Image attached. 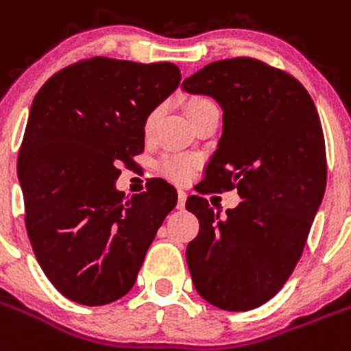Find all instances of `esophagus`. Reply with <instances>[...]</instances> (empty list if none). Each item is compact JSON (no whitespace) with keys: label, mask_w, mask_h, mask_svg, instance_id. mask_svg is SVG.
Listing matches in <instances>:
<instances>
[{"label":"esophagus","mask_w":351,"mask_h":351,"mask_svg":"<svg viewBox=\"0 0 351 351\" xmlns=\"http://www.w3.org/2000/svg\"><path fill=\"white\" fill-rule=\"evenodd\" d=\"M185 199H187V193H185V191H178V208L180 210L185 206Z\"/></svg>","instance_id":"esophagus-1"}]
</instances>
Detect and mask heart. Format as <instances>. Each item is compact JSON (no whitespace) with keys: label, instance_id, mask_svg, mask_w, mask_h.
Instances as JSON below:
<instances>
[{"label":"heart","instance_id":"obj_1","mask_svg":"<svg viewBox=\"0 0 351 351\" xmlns=\"http://www.w3.org/2000/svg\"><path fill=\"white\" fill-rule=\"evenodd\" d=\"M212 108H217L215 102H213L212 99H208V97L203 95L193 97L187 104V111L191 120H193L194 117H197L199 112ZM160 114H162V108H155L148 112V117L145 118L146 136H150V134L154 132L155 125H157ZM158 167H160V171H162L167 178L175 180V182H187V180H191V176H193L196 162H194V158L180 157V155H167V157H164L162 160H160Z\"/></svg>","mask_w":351,"mask_h":351}]
</instances>
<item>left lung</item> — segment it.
Instances as JSON below:
<instances>
[{
	"label": "left lung",
	"instance_id": "1",
	"mask_svg": "<svg viewBox=\"0 0 351 351\" xmlns=\"http://www.w3.org/2000/svg\"><path fill=\"white\" fill-rule=\"evenodd\" d=\"M222 108V136L199 193L237 189L224 217L189 196L199 233L187 245L197 293L224 311L268 302L297 267L327 185L315 102L293 75L254 58L208 63L182 83Z\"/></svg>",
	"mask_w": 351,
	"mask_h": 351
}]
</instances>
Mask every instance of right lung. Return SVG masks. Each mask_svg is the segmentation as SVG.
Returning <instances> with one entry per match:
<instances>
[{
    "mask_svg": "<svg viewBox=\"0 0 351 351\" xmlns=\"http://www.w3.org/2000/svg\"><path fill=\"white\" fill-rule=\"evenodd\" d=\"M173 63L90 58L49 77L29 109L17 175L36 261L83 306L130 291L176 191L164 180L127 197L118 164L145 150V118L180 84Z\"/></svg>",
    "mask_w": 351,
    "mask_h": 351,
    "instance_id": "add662e5",
    "label": "right lung"
}]
</instances>
